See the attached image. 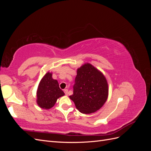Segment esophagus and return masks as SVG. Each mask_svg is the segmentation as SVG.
I'll return each instance as SVG.
<instances>
[{"mask_svg": "<svg viewBox=\"0 0 151 151\" xmlns=\"http://www.w3.org/2000/svg\"><path fill=\"white\" fill-rule=\"evenodd\" d=\"M64 93H65V95H67L68 94V89H64Z\"/></svg>", "mask_w": 151, "mask_h": 151, "instance_id": "1", "label": "esophagus"}]
</instances>
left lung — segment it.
<instances>
[{
    "instance_id": "obj_1",
    "label": "left lung",
    "mask_w": 151,
    "mask_h": 151,
    "mask_svg": "<svg viewBox=\"0 0 151 151\" xmlns=\"http://www.w3.org/2000/svg\"><path fill=\"white\" fill-rule=\"evenodd\" d=\"M72 99L78 110L90 114L101 108L106 102L108 86L106 78L94 67L86 63L77 69Z\"/></svg>"
}]
</instances>
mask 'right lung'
I'll list each match as a JSON object with an SVG mask.
<instances>
[{
	"instance_id": "right-lung-1",
	"label": "right lung",
	"mask_w": 151,
	"mask_h": 151,
	"mask_svg": "<svg viewBox=\"0 0 151 151\" xmlns=\"http://www.w3.org/2000/svg\"><path fill=\"white\" fill-rule=\"evenodd\" d=\"M52 74L47 73L40 81L37 91V103L40 108L50 109L54 106L57 100L64 95L59 88L57 80L52 79Z\"/></svg>"
}]
</instances>
